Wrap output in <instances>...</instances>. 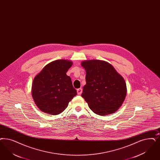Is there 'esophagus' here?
Wrapping results in <instances>:
<instances>
[{"label": "esophagus", "instance_id": "34e87169", "mask_svg": "<svg viewBox=\"0 0 160 160\" xmlns=\"http://www.w3.org/2000/svg\"><path fill=\"white\" fill-rule=\"evenodd\" d=\"M77 94L80 95L82 93V88H79L77 89Z\"/></svg>", "mask_w": 160, "mask_h": 160}]
</instances>
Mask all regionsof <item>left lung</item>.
I'll list each match as a JSON object with an SVG mask.
<instances>
[{
    "label": "left lung",
    "mask_w": 160,
    "mask_h": 160,
    "mask_svg": "<svg viewBox=\"0 0 160 160\" xmlns=\"http://www.w3.org/2000/svg\"><path fill=\"white\" fill-rule=\"evenodd\" d=\"M86 84L82 96L94 113L105 116L115 113L121 106L127 95L124 78L105 61H83Z\"/></svg>",
    "instance_id": "obj_1"
}]
</instances>
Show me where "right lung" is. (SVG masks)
Instances as JSON below:
<instances>
[{"mask_svg":"<svg viewBox=\"0 0 160 160\" xmlns=\"http://www.w3.org/2000/svg\"><path fill=\"white\" fill-rule=\"evenodd\" d=\"M72 62L67 60L52 61L35 77L32 96L37 107L44 113L58 115L67 108L76 96L71 78L66 72Z\"/></svg>","mask_w":160,"mask_h":160,"instance_id":"1","label":"right lung"}]
</instances>
